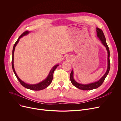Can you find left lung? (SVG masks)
I'll return each instance as SVG.
<instances>
[{
  "label": "left lung",
  "mask_w": 121,
  "mask_h": 121,
  "mask_svg": "<svg viewBox=\"0 0 121 121\" xmlns=\"http://www.w3.org/2000/svg\"><path fill=\"white\" fill-rule=\"evenodd\" d=\"M97 36L99 38V39L101 41V43L104 44V45L106 47V50L108 52V67H107V69L106 71V72L104 74L103 77L101 78L99 81L95 82L94 83H92L90 84H79L78 82H76L73 78V71L72 70L71 73H70V77H69V78H70L71 81L72 82V83L73 86L76 87L77 88L81 90H91L94 89H96L98 87H99L101 84L103 83V82L104 80H105L106 77H107V74H108V73L110 70V59H109V56H110V52H109V49L108 47L106 42V39H105V37L104 36V33L103 32V30L99 28H97Z\"/></svg>",
  "instance_id": "1"
}]
</instances>
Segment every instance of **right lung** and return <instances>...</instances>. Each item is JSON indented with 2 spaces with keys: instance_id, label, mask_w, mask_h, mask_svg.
<instances>
[{
  "instance_id": "1",
  "label": "right lung",
  "mask_w": 121,
  "mask_h": 121,
  "mask_svg": "<svg viewBox=\"0 0 121 121\" xmlns=\"http://www.w3.org/2000/svg\"><path fill=\"white\" fill-rule=\"evenodd\" d=\"M29 33V31H25L19 37V38H18V39L17 40V41H16V42L14 44V46L13 47V52H12V69L13 70L14 73L16 75V77H17V79H18V80L19 81V82H20V83L25 88L29 89L32 90H35V91H39V90H41L43 89L46 88L47 87H48L50 83H52V79H53V73L55 71V69H56V68L57 67V66H58V65H57L56 66H55L54 67H53V68L51 69V71L48 75V77H47V78L43 80V81L40 82V83L37 84H34V85H31V84H26L24 83L23 81H22V80H21L20 78H19L15 71L14 69V51H15V47L17 45V44L18 43L19 40L21 38H22V36L26 35V34Z\"/></svg>"
}]
</instances>
